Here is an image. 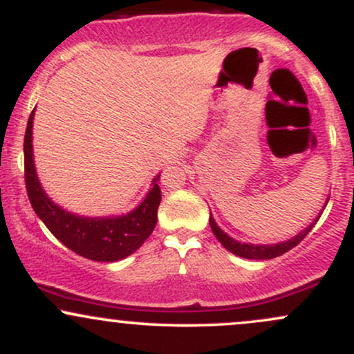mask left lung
<instances>
[{
  "label": "left lung",
  "mask_w": 354,
  "mask_h": 354,
  "mask_svg": "<svg viewBox=\"0 0 354 354\" xmlns=\"http://www.w3.org/2000/svg\"><path fill=\"white\" fill-rule=\"evenodd\" d=\"M330 200V198H328ZM328 200L324 203L323 209L326 208L328 205ZM323 209H321V213H323ZM321 213L318 216L315 218V221L311 223L310 226H306L303 231H299L296 236H293L291 239H288V241H281V243H274V245H253V243H241V241H236L234 238H231L230 234H226L225 231H223L219 226L216 225V221H214L213 214L209 216V226H211V231H213V234L216 236V239L219 243H221L223 246L226 248V250L231 251L233 254L236 256H241V258H246V259H271V258H276V256H281L286 253V251H290L291 248H295L296 245H299V243L303 241L304 238H306V234L310 233L313 230V226L316 225V221H318Z\"/></svg>",
  "instance_id": "8db88e82"
}]
</instances>
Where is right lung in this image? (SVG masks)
<instances>
[{
  "mask_svg": "<svg viewBox=\"0 0 354 354\" xmlns=\"http://www.w3.org/2000/svg\"><path fill=\"white\" fill-rule=\"evenodd\" d=\"M33 118L30 115L24 135V181L28 198L46 228L76 254L93 261L113 263L133 254L153 233L158 221L161 189L160 174L153 178V188L129 213L120 216H80L56 205L38 180L33 158Z\"/></svg>",
  "mask_w": 354,
  "mask_h": 354,
  "instance_id": "1",
  "label": "right lung"
}]
</instances>
